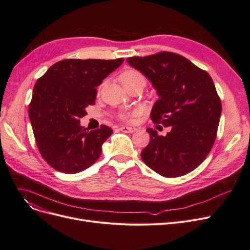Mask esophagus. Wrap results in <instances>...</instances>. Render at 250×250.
<instances>
[{
  "mask_svg": "<svg viewBox=\"0 0 250 250\" xmlns=\"http://www.w3.org/2000/svg\"><path fill=\"white\" fill-rule=\"evenodd\" d=\"M119 129H121L122 132H125V133H134L137 131V127L135 126H121L119 127Z\"/></svg>",
  "mask_w": 250,
  "mask_h": 250,
  "instance_id": "1",
  "label": "esophagus"
}]
</instances>
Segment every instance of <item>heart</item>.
<instances>
[{
	"label": "heart",
	"instance_id": "b5f03b06",
	"mask_svg": "<svg viewBox=\"0 0 250 250\" xmlns=\"http://www.w3.org/2000/svg\"><path fill=\"white\" fill-rule=\"evenodd\" d=\"M119 80H121V82L123 83V84L125 86V88L138 82H145L144 75L139 70L134 68H128L123 71L121 77H119ZM140 112L141 111L139 109H133L129 111H123L121 112V114H119V116H121V118L123 119H125V121H134V119L140 114Z\"/></svg>",
	"mask_w": 250,
	"mask_h": 250
}]
</instances>
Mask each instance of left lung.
Segmentation results:
<instances>
[{"mask_svg":"<svg viewBox=\"0 0 250 250\" xmlns=\"http://www.w3.org/2000/svg\"><path fill=\"white\" fill-rule=\"evenodd\" d=\"M127 62L157 90L151 111L154 124L170 126L167 136L147 128L149 144L141 157L160 176L176 178L199 167L218 134L222 102L210 75L177 53L159 52Z\"/></svg>","mask_w":250,"mask_h":250,"instance_id":"1","label":"left lung"}]
</instances>
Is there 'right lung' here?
Returning a JSON list of instances; mask_svg holds the SVG:
<instances>
[{"mask_svg": "<svg viewBox=\"0 0 250 250\" xmlns=\"http://www.w3.org/2000/svg\"><path fill=\"white\" fill-rule=\"evenodd\" d=\"M124 60L64 59L37 81L28 114L40 153L54 169L77 173L100 157L112 128L89 131L80 122L85 107L95 104L96 86Z\"/></svg>", "mask_w": 250, "mask_h": 250, "instance_id": "1", "label": "right lung"}]
</instances>
